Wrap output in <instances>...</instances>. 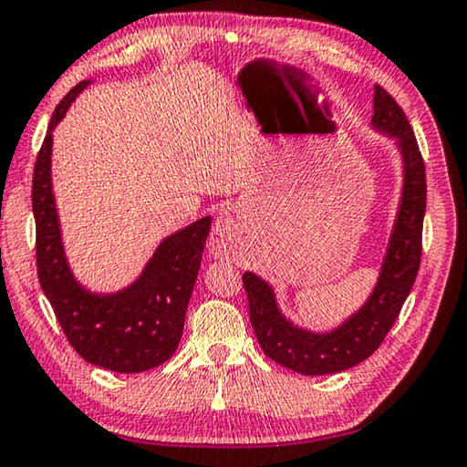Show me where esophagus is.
<instances>
[{"label": "esophagus", "mask_w": 467, "mask_h": 467, "mask_svg": "<svg viewBox=\"0 0 467 467\" xmlns=\"http://www.w3.org/2000/svg\"><path fill=\"white\" fill-rule=\"evenodd\" d=\"M209 250L215 258H227L238 250V225L232 217H217L211 232Z\"/></svg>", "instance_id": "34e87169"}]
</instances>
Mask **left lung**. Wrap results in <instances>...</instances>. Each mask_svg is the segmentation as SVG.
<instances>
[{
	"instance_id": "left-lung-1",
	"label": "left lung",
	"mask_w": 467,
	"mask_h": 467,
	"mask_svg": "<svg viewBox=\"0 0 467 467\" xmlns=\"http://www.w3.org/2000/svg\"><path fill=\"white\" fill-rule=\"evenodd\" d=\"M371 122L398 141L404 188L379 281L365 306L332 332H309L293 326L279 312L271 285L254 273L242 276L258 345L275 363L301 375L338 373L369 358L398 320L420 266L427 174L419 143L404 110L381 86H375Z\"/></svg>"
}]
</instances>
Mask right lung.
Here are the masks:
<instances>
[{
	"instance_id": "add662e5",
	"label": "right lung",
	"mask_w": 467,
	"mask_h": 467,
	"mask_svg": "<svg viewBox=\"0 0 467 467\" xmlns=\"http://www.w3.org/2000/svg\"><path fill=\"white\" fill-rule=\"evenodd\" d=\"M88 84L79 81L57 104L36 155L32 213L36 221L38 281L65 337L81 358L117 373H141L166 363L178 348L211 217L168 235L141 276L127 289L98 296L73 279L51 186V130Z\"/></svg>"
}]
</instances>
